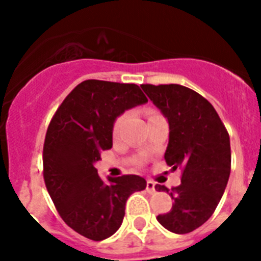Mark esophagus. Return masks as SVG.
Wrapping results in <instances>:
<instances>
[{"label":"esophagus","mask_w":261,"mask_h":261,"mask_svg":"<svg viewBox=\"0 0 261 261\" xmlns=\"http://www.w3.org/2000/svg\"><path fill=\"white\" fill-rule=\"evenodd\" d=\"M146 191L149 192V194H154V192H155V184H154V182L150 181V180H147Z\"/></svg>","instance_id":"34e87169"}]
</instances>
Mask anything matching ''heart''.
Returning a JSON list of instances; mask_svg holds the SVG:
<instances>
[{
	"mask_svg": "<svg viewBox=\"0 0 261 261\" xmlns=\"http://www.w3.org/2000/svg\"><path fill=\"white\" fill-rule=\"evenodd\" d=\"M154 116H159V114H155V112H149V119L150 118H154ZM124 122H126V115H123V116H120V118L115 122L114 124V134L118 135L119 133H120V130H122L123 124H124Z\"/></svg>",
	"mask_w": 261,
	"mask_h": 261,
	"instance_id": "obj_1",
	"label": "heart"
}]
</instances>
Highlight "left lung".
Segmentation results:
<instances>
[{
    "label": "left lung",
    "mask_w": 261,
    "mask_h": 261,
    "mask_svg": "<svg viewBox=\"0 0 261 261\" xmlns=\"http://www.w3.org/2000/svg\"><path fill=\"white\" fill-rule=\"evenodd\" d=\"M169 124L165 161L173 171L181 169V184L169 192L172 210L157 217L172 233L186 234L210 218L222 198L230 176V138L217 111L206 98L190 88L141 85Z\"/></svg>",
    "instance_id": "8db88e82"
}]
</instances>
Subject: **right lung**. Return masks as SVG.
<instances>
[{
    "label": "right lung",
    "instance_id": "1",
    "mask_svg": "<svg viewBox=\"0 0 261 261\" xmlns=\"http://www.w3.org/2000/svg\"><path fill=\"white\" fill-rule=\"evenodd\" d=\"M147 102L135 84L87 80L71 90L51 120L43 176L59 215L79 234L101 241L123 222L128 196L146 188L137 174L100 178L94 164L112 147L115 120Z\"/></svg>",
    "mask_w": 261,
    "mask_h": 261
}]
</instances>
